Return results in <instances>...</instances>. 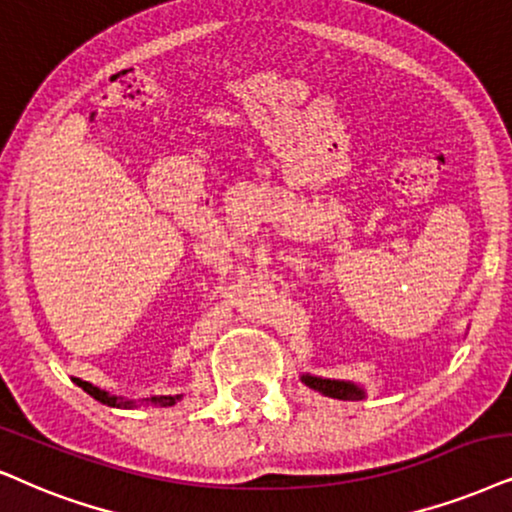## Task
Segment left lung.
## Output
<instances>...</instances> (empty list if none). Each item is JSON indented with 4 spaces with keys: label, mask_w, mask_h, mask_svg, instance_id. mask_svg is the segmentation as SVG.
Segmentation results:
<instances>
[{
    "label": "left lung",
    "mask_w": 512,
    "mask_h": 512,
    "mask_svg": "<svg viewBox=\"0 0 512 512\" xmlns=\"http://www.w3.org/2000/svg\"><path fill=\"white\" fill-rule=\"evenodd\" d=\"M302 383L312 390L326 394L333 399H361L364 390H359L357 385L345 383V380H326V378H314V375H302Z\"/></svg>",
    "instance_id": "left-lung-1"
}]
</instances>
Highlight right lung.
I'll list each match as a JSON object with an SVG mask.
<instances>
[{"label":"right lung","instance_id":"right-lung-1","mask_svg":"<svg viewBox=\"0 0 512 512\" xmlns=\"http://www.w3.org/2000/svg\"><path fill=\"white\" fill-rule=\"evenodd\" d=\"M75 383L80 385L87 394H92L94 399H99L101 404H108V406H132V401H120L118 397H111V394L99 390V387H94L92 383H87V380L75 378ZM177 399H179V394H177V397H153L151 401H155V404H160V406H172Z\"/></svg>","mask_w":512,"mask_h":512}]
</instances>
